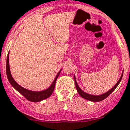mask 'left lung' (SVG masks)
Returning a JSON list of instances; mask_svg holds the SVG:
<instances>
[{
  "label": "left lung",
  "mask_w": 130,
  "mask_h": 130,
  "mask_svg": "<svg viewBox=\"0 0 130 130\" xmlns=\"http://www.w3.org/2000/svg\"><path fill=\"white\" fill-rule=\"evenodd\" d=\"M122 76H123V72H122V76H121L120 78L119 79V80H118V82L116 83V85H115V86H114V87H113L111 89H110V90H109L108 91L106 92L105 93H103L101 95H90V94L84 92V91H82V89L79 88V87L78 86V85H77V82H76V77H75V76H74V81H75V85H76V89H77V92H78V93L79 94V95H80L81 97H83V98L85 99H87V100H88V101H90L99 102V101H101L104 100L105 99H106V97H108V96H109V95H110L112 93L113 91H115V89H116V87H117V86L119 85L121 79H122Z\"/></svg>",
  "instance_id": "8db88e82"
}]
</instances>
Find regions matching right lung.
Listing matches in <instances>:
<instances>
[{"label": "right lung", "instance_id": "add662e5", "mask_svg": "<svg viewBox=\"0 0 130 130\" xmlns=\"http://www.w3.org/2000/svg\"><path fill=\"white\" fill-rule=\"evenodd\" d=\"M6 75H7L8 79L11 85H12V87L15 89V90H17L20 93L22 94L26 99H27L29 101L31 102H39L49 97L52 93L54 91V87H55V84H56V79L58 78V76H59L61 70L58 72V73L56 75V77L54 79V80L53 81V84L51 85L48 87V89H46L45 90L41 91H33L28 90L22 87V86L18 84L15 80H14L13 77H12V75H11L10 70V66H9V53L7 56V59H6Z\"/></svg>", "mask_w": 130, "mask_h": 130}]
</instances>
